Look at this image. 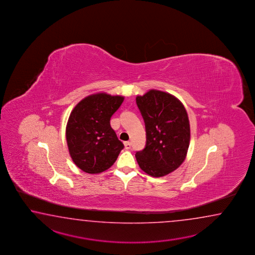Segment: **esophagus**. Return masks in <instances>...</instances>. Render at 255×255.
<instances>
[{"instance_id": "1", "label": "esophagus", "mask_w": 255, "mask_h": 255, "mask_svg": "<svg viewBox=\"0 0 255 255\" xmlns=\"http://www.w3.org/2000/svg\"><path fill=\"white\" fill-rule=\"evenodd\" d=\"M124 144H125L126 149H129L130 147H131V143H130V142H128V141H127V142H125Z\"/></svg>"}]
</instances>
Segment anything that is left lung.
I'll use <instances>...</instances> for the list:
<instances>
[{
	"label": "left lung",
	"instance_id": "8db88e82",
	"mask_svg": "<svg viewBox=\"0 0 255 255\" xmlns=\"http://www.w3.org/2000/svg\"><path fill=\"white\" fill-rule=\"evenodd\" d=\"M135 102L146 128V146L135 157L143 171L163 177L184 161L190 145V122L184 106L168 93L150 90Z\"/></svg>",
	"mask_w": 255,
	"mask_h": 255
}]
</instances>
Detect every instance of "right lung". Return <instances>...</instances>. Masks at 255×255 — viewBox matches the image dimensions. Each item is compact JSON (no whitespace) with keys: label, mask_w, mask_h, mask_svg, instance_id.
Returning <instances> with one entry per match:
<instances>
[{"label":"right lung","mask_w":255,"mask_h":255,"mask_svg":"<svg viewBox=\"0 0 255 255\" xmlns=\"http://www.w3.org/2000/svg\"><path fill=\"white\" fill-rule=\"evenodd\" d=\"M124 98L99 93L84 98L71 112L66 126V141L71 157L87 173L110 168L124 148L110 126V119Z\"/></svg>","instance_id":"right-lung-1"}]
</instances>
